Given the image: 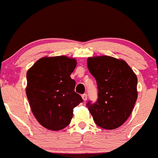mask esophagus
Segmentation results:
<instances>
[{
  "mask_svg": "<svg viewBox=\"0 0 158 158\" xmlns=\"http://www.w3.org/2000/svg\"><path fill=\"white\" fill-rule=\"evenodd\" d=\"M82 98H83V100L85 102V101H87V99H88V95H87L86 94H82Z\"/></svg>",
  "mask_w": 158,
  "mask_h": 158,
  "instance_id": "obj_1",
  "label": "esophagus"
}]
</instances>
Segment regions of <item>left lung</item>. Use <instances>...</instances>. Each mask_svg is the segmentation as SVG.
Returning a JSON list of instances; mask_svg holds the SVG:
<instances>
[{
    "instance_id": "obj_1",
    "label": "left lung",
    "mask_w": 158,
    "mask_h": 158,
    "mask_svg": "<svg viewBox=\"0 0 158 158\" xmlns=\"http://www.w3.org/2000/svg\"><path fill=\"white\" fill-rule=\"evenodd\" d=\"M87 62L97 82L98 98L86 106L96 125L118 128L129 118L137 99V77L125 61L112 56L90 57Z\"/></svg>"
}]
</instances>
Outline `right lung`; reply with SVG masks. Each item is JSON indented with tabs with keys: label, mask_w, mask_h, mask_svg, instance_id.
Returning <instances> with one entry per match:
<instances>
[{
	"label": "right lung",
	"mask_w": 158,
	"mask_h": 158,
	"mask_svg": "<svg viewBox=\"0 0 158 158\" xmlns=\"http://www.w3.org/2000/svg\"><path fill=\"white\" fill-rule=\"evenodd\" d=\"M74 59L64 56L43 57L27 72L26 95L33 115L45 128L60 130L70 124L73 109L83 102L74 91L70 74Z\"/></svg>",
	"instance_id": "right-lung-1"
}]
</instances>
